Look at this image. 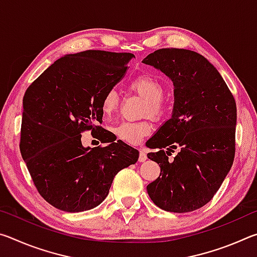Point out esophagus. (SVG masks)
Wrapping results in <instances>:
<instances>
[{
	"instance_id": "obj_1",
	"label": "esophagus",
	"mask_w": 257,
	"mask_h": 257,
	"mask_svg": "<svg viewBox=\"0 0 257 257\" xmlns=\"http://www.w3.org/2000/svg\"><path fill=\"white\" fill-rule=\"evenodd\" d=\"M147 160V154L145 150H141V152H139V159L138 161L139 162H145V161Z\"/></svg>"
}]
</instances>
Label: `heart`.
Listing matches in <instances>:
<instances>
[{
  "instance_id": "obj_1",
  "label": "heart",
  "mask_w": 257,
  "mask_h": 257,
  "mask_svg": "<svg viewBox=\"0 0 257 257\" xmlns=\"http://www.w3.org/2000/svg\"><path fill=\"white\" fill-rule=\"evenodd\" d=\"M132 89L146 99L144 114L154 119H159L164 113V87L161 81L153 76L141 75L135 78L130 84ZM119 104V96L115 89L107 90L102 99V111L105 115L110 116L116 111ZM152 125L149 121H122L116 124L113 132L121 141L128 144L136 145L141 143L142 138L149 135Z\"/></svg>"
}]
</instances>
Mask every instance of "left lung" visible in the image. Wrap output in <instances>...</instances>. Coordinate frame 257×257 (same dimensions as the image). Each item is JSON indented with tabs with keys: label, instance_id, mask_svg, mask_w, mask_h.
I'll list each match as a JSON object with an SVG mask.
<instances>
[{
	"label": "left lung",
	"instance_id": "8db88e82",
	"mask_svg": "<svg viewBox=\"0 0 257 257\" xmlns=\"http://www.w3.org/2000/svg\"><path fill=\"white\" fill-rule=\"evenodd\" d=\"M142 62L171 79L175 97L171 118L147 142L158 149L147 158L161 168L147 193L164 211H195L211 201L231 169L236 102L216 68L196 52L161 49Z\"/></svg>",
	"mask_w": 257,
	"mask_h": 257
}]
</instances>
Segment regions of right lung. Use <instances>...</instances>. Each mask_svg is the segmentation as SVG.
<instances>
[{"mask_svg": "<svg viewBox=\"0 0 257 257\" xmlns=\"http://www.w3.org/2000/svg\"><path fill=\"white\" fill-rule=\"evenodd\" d=\"M132 53L84 51L56 60L26 90L20 151L38 193L66 212H82L107 196L116 173L139 152L110 141L103 128L102 99L127 71ZM98 132L104 148H85L81 133Z\"/></svg>", "mask_w": 257, "mask_h": 257, "instance_id": "add662e5", "label": "right lung"}]
</instances>
